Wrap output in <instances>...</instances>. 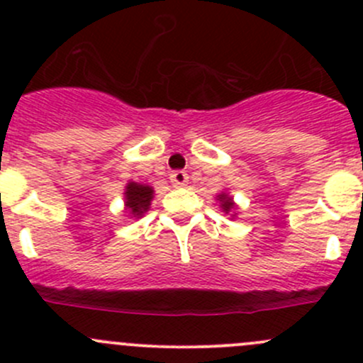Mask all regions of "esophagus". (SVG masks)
I'll list each match as a JSON object with an SVG mask.
<instances>
[{
  "instance_id": "1",
  "label": "esophagus",
  "mask_w": 363,
  "mask_h": 363,
  "mask_svg": "<svg viewBox=\"0 0 363 363\" xmlns=\"http://www.w3.org/2000/svg\"><path fill=\"white\" fill-rule=\"evenodd\" d=\"M170 182L174 186H186L188 182V174L184 170H175L170 174Z\"/></svg>"
}]
</instances>
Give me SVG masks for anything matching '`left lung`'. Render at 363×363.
Here are the masks:
<instances>
[{
    "label": "left lung",
    "instance_id": "1",
    "mask_svg": "<svg viewBox=\"0 0 363 363\" xmlns=\"http://www.w3.org/2000/svg\"><path fill=\"white\" fill-rule=\"evenodd\" d=\"M219 202H221V207L225 208V212H228L230 208H233V203H232V199H228L226 195H219Z\"/></svg>",
    "mask_w": 363,
    "mask_h": 363
}]
</instances>
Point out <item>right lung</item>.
Returning a JSON list of instances; mask_svg holds the SVG:
<instances>
[{"label":"right lung","mask_w":363,"mask_h":363,"mask_svg":"<svg viewBox=\"0 0 363 363\" xmlns=\"http://www.w3.org/2000/svg\"><path fill=\"white\" fill-rule=\"evenodd\" d=\"M126 205L131 211V214L137 218L142 216L149 208L152 200V188L144 184H137V182H130L126 186Z\"/></svg>","instance_id":"right-lung-1"}]
</instances>
